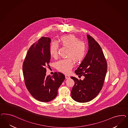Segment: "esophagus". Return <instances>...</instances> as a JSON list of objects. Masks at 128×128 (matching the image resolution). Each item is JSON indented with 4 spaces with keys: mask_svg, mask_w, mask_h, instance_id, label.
<instances>
[{
    "mask_svg": "<svg viewBox=\"0 0 128 128\" xmlns=\"http://www.w3.org/2000/svg\"><path fill=\"white\" fill-rule=\"evenodd\" d=\"M65 77H66V79H69V78H70V77L69 75H65Z\"/></svg>",
    "mask_w": 128,
    "mask_h": 128,
    "instance_id": "1",
    "label": "esophagus"
}]
</instances>
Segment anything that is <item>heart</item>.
I'll use <instances>...</instances> for the list:
<instances>
[{"mask_svg": "<svg viewBox=\"0 0 128 128\" xmlns=\"http://www.w3.org/2000/svg\"><path fill=\"white\" fill-rule=\"evenodd\" d=\"M59 42L62 46L68 48L66 53L67 58L56 62V66L59 71L67 74L74 66L72 60L74 62H78L83 59L86 52V46L84 42L79 41L78 38L72 34L61 36L59 38ZM58 49L59 46L56 42H51L49 51L52 58H58Z\"/></svg>", "mask_w": 128, "mask_h": 128, "instance_id": "1", "label": "heart"}]
</instances>
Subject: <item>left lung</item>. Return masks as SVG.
<instances>
[{
    "mask_svg": "<svg viewBox=\"0 0 128 128\" xmlns=\"http://www.w3.org/2000/svg\"><path fill=\"white\" fill-rule=\"evenodd\" d=\"M88 50L78 69L76 75L83 76V80L71 77L74 85L71 91L72 98L80 103H86L95 98L101 90L107 72V62L98 43L87 35Z\"/></svg>",
    "mask_w": 128,
    "mask_h": 128,
    "instance_id": "obj_1",
    "label": "left lung"
}]
</instances>
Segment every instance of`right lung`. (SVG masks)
I'll return each instance as SVG.
<instances>
[{"mask_svg": "<svg viewBox=\"0 0 128 128\" xmlns=\"http://www.w3.org/2000/svg\"><path fill=\"white\" fill-rule=\"evenodd\" d=\"M50 38L42 37L29 48L23 63L22 70L25 84L34 98L48 102L58 95V88L65 76L55 72L53 76H46V66H48L50 55Z\"/></svg>", "mask_w": 128, "mask_h": 128, "instance_id": "right-lung-1", "label": "right lung"}]
</instances>
